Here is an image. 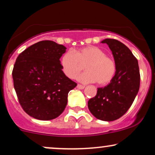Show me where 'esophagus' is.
Here are the masks:
<instances>
[{
    "label": "esophagus",
    "mask_w": 155,
    "mask_h": 155,
    "mask_svg": "<svg viewBox=\"0 0 155 155\" xmlns=\"http://www.w3.org/2000/svg\"><path fill=\"white\" fill-rule=\"evenodd\" d=\"M77 87V88L79 89H84L85 86L81 85V84H77V87Z\"/></svg>",
    "instance_id": "esophagus-1"
}]
</instances>
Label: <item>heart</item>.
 Wrapping results in <instances>:
<instances>
[{
  "label": "heart",
  "instance_id": "1",
  "mask_svg": "<svg viewBox=\"0 0 155 155\" xmlns=\"http://www.w3.org/2000/svg\"><path fill=\"white\" fill-rule=\"evenodd\" d=\"M105 55L103 50L96 46H87L75 52L68 50L61 58V68L67 77L74 79L85 65L86 71L78 76L79 81L107 84L114 78L116 64L111 57Z\"/></svg>",
  "mask_w": 155,
  "mask_h": 155
}]
</instances>
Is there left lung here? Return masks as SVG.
Wrapping results in <instances>:
<instances>
[{"instance_id":"8db88e82","label":"left lung","mask_w":155,"mask_h":155,"mask_svg":"<svg viewBox=\"0 0 155 155\" xmlns=\"http://www.w3.org/2000/svg\"><path fill=\"white\" fill-rule=\"evenodd\" d=\"M116 64L113 80L105 87L97 88L95 97L88 101L91 113L99 120L113 121L123 116L133 103L140 86L138 61L120 41L105 39Z\"/></svg>"}]
</instances>
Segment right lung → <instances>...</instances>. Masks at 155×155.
<instances>
[{
    "label": "right lung",
    "instance_id": "right-lung-1",
    "mask_svg": "<svg viewBox=\"0 0 155 155\" xmlns=\"http://www.w3.org/2000/svg\"><path fill=\"white\" fill-rule=\"evenodd\" d=\"M66 48L53 41L37 42L19 54L12 71L20 105L34 118L48 120L63 113L77 84L65 75L60 58Z\"/></svg>",
    "mask_w": 155,
    "mask_h": 155
}]
</instances>
